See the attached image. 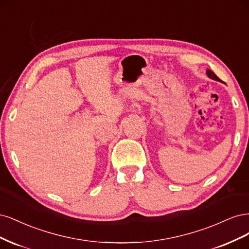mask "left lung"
<instances>
[{
	"label": "left lung",
	"instance_id": "8db88e82",
	"mask_svg": "<svg viewBox=\"0 0 249 249\" xmlns=\"http://www.w3.org/2000/svg\"><path fill=\"white\" fill-rule=\"evenodd\" d=\"M207 74H208V76H209L210 78L215 79V81H218V82L220 81V78H219L217 75H216L213 71H211V70H209V69L207 70Z\"/></svg>",
	"mask_w": 249,
	"mask_h": 249
}]
</instances>
